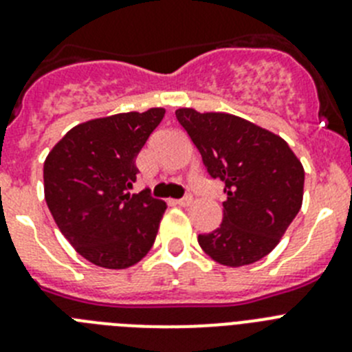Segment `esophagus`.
Segmentation results:
<instances>
[{"label":"esophagus","mask_w":352,"mask_h":352,"mask_svg":"<svg viewBox=\"0 0 352 352\" xmlns=\"http://www.w3.org/2000/svg\"><path fill=\"white\" fill-rule=\"evenodd\" d=\"M192 203H194V197H192L190 194L185 195V197H182V199H178V201H176V204H179V206H190Z\"/></svg>","instance_id":"esophagus-1"}]
</instances>
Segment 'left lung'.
<instances>
[{
    "mask_svg": "<svg viewBox=\"0 0 352 352\" xmlns=\"http://www.w3.org/2000/svg\"><path fill=\"white\" fill-rule=\"evenodd\" d=\"M211 178L223 182L219 229L199 234L208 256L223 266H247L278 245L303 203L305 170L287 142L227 113L176 111Z\"/></svg>",
    "mask_w": 352,
    "mask_h": 352,
    "instance_id": "left-lung-1",
    "label": "left lung"
}]
</instances>
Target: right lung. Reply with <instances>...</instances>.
I'll return each mask as SVG.
<instances>
[{"instance_id": "1", "label": "right lung", "mask_w": 352, "mask_h": 352, "mask_svg": "<svg viewBox=\"0 0 352 352\" xmlns=\"http://www.w3.org/2000/svg\"><path fill=\"white\" fill-rule=\"evenodd\" d=\"M166 109L96 118L68 130L43 162L45 203L84 259L107 270L138 264L153 247L167 204L130 194L135 158Z\"/></svg>"}]
</instances>
